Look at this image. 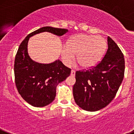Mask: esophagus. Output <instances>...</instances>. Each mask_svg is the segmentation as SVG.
Wrapping results in <instances>:
<instances>
[{
    "mask_svg": "<svg viewBox=\"0 0 134 134\" xmlns=\"http://www.w3.org/2000/svg\"><path fill=\"white\" fill-rule=\"evenodd\" d=\"M75 74H76V72H75V70H71V72H70V75H71L72 76H75Z\"/></svg>",
    "mask_w": 134,
    "mask_h": 134,
    "instance_id": "esophagus-1",
    "label": "esophagus"
}]
</instances>
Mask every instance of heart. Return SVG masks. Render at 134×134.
I'll return each mask as SVG.
<instances>
[{"instance_id": "obj_1", "label": "heart", "mask_w": 134, "mask_h": 134, "mask_svg": "<svg viewBox=\"0 0 134 134\" xmlns=\"http://www.w3.org/2000/svg\"><path fill=\"white\" fill-rule=\"evenodd\" d=\"M107 48V41L102 36L76 35L62 48L63 62L69 65L76 55V60L84 68L93 67L102 58Z\"/></svg>"}]
</instances>
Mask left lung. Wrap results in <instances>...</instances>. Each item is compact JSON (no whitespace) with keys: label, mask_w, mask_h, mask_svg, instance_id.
I'll use <instances>...</instances> for the list:
<instances>
[{"label":"left lung","mask_w":134,"mask_h":134,"mask_svg":"<svg viewBox=\"0 0 134 134\" xmlns=\"http://www.w3.org/2000/svg\"><path fill=\"white\" fill-rule=\"evenodd\" d=\"M102 60L87 70L76 72L73 96L79 107L87 111L105 108L115 97L125 72V59L121 49L110 37Z\"/></svg>","instance_id":"obj_1"}]
</instances>
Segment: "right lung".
Masks as SVG:
<instances>
[{
	"instance_id": "1",
	"label": "right lung",
	"mask_w": 134,
	"mask_h": 134,
	"mask_svg": "<svg viewBox=\"0 0 134 134\" xmlns=\"http://www.w3.org/2000/svg\"><path fill=\"white\" fill-rule=\"evenodd\" d=\"M48 32L62 36L67 29L44 26L26 37L19 46L14 60V77L17 90L22 98L32 106L41 108L55 99L57 85L69 76L71 69L60 60L50 64H41L31 59L28 53L29 38Z\"/></svg>"
}]
</instances>
